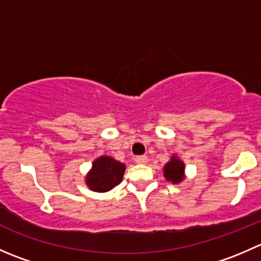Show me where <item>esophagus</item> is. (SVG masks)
Listing matches in <instances>:
<instances>
[{
    "label": "esophagus",
    "instance_id": "obj_1",
    "mask_svg": "<svg viewBox=\"0 0 261 261\" xmlns=\"http://www.w3.org/2000/svg\"><path fill=\"white\" fill-rule=\"evenodd\" d=\"M135 162L138 163V164H146L147 156L146 155H139V156L135 158Z\"/></svg>",
    "mask_w": 261,
    "mask_h": 261
}]
</instances>
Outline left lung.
Wrapping results in <instances>:
<instances>
[{
  "label": "left lung",
  "mask_w": 261,
  "mask_h": 261,
  "mask_svg": "<svg viewBox=\"0 0 261 261\" xmlns=\"http://www.w3.org/2000/svg\"><path fill=\"white\" fill-rule=\"evenodd\" d=\"M183 162H180L175 156H173L172 160L164 167V177L167 178V180H172L173 183H178L183 179Z\"/></svg>",
  "instance_id": "8db88e82"
}]
</instances>
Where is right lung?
Returning <instances> with one entry per match:
<instances>
[{
    "instance_id": "add662e5",
    "label": "right lung",
    "mask_w": 261,
    "mask_h": 261,
    "mask_svg": "<svg viewBox=\"0 0 261 261\" xmlns=\"http://www.w3.org/2000/svg\"><path fill=\"white\" fill-rule=\"evenodd\" d=\"M125 165L110 156H101L93 162L87 175V184L92 191L107 192L122 181Z\"/></svg>"
}]
</instances>
